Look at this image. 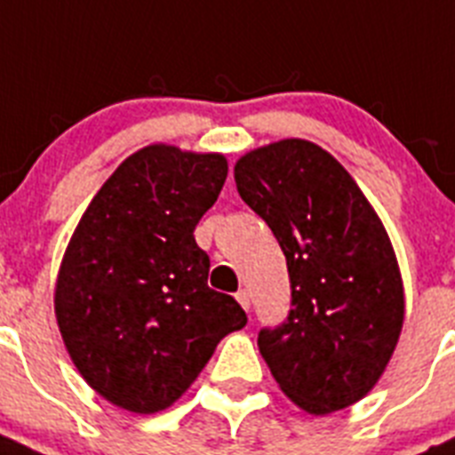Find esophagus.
Returning <instances> with one entry per match:
<instances>
[{"label": "esophagus", "instance_id": "esophagus-1", "mask_svg": "<svg viewBox=\"0 0 455 455\" xmlns=\"http://www.w3.org/2000/svg\"><path fill=\"white\" fill-rule=\"evenodd\" d=\"M235 299H238L240 307H243L244 311L250 309V291H244V288H240L238 293H235Z\"/></svg>", "mask_w": 455, "mask_h": 455}]
</instances>
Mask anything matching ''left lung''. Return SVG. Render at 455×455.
<instances>
[{"label":"left lung","mask_w":455,"mask_h":455,"mask_svg":"<svg viewBox=\"0 0 455 455\" xmlns=\"http://www.w3.org/2000/svg\"><path fill=\"white\" fill-rule=\"evenodd\" d=\"M243 201L286 256L291 311L259 350L291 401L311 414L373 389L403 327V282L380 217L321 146L283 140L240 157Z\"/></svg>","instance_id":"obj_1"}]
</instances>
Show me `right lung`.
I'll use <instances>...</instances> for the list:
<instances>
[{
	"instance_id": "1",
	"label": "right lung",
	"mask_w": 455,
	"mask_h": 455,
	"mask_svg": "<svg viewBox=\"0 0 455 455\" xmlns=\"http://www.w3.org/2000/svg\"><path fill=\"white\" fill-rule=\"evenodd\" d=\"M217 153L146 146L102 185L63 254L54 311L75 366L137 414L169 408L247 315L195 240L227 180Z\"/></svg>"
}]
</instances>
